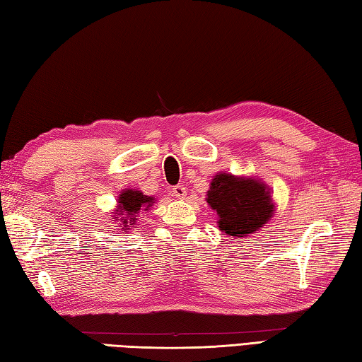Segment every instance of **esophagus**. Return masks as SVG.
<instances>
[{"label":"esophagus","instance_id":"esophagus-1","mask_svg":"<svg viewBox=\"0 0 362 362\" xmlns=\"http://www.w3.org/2000/svg\"><path fill=\"white\" fill-rule=\"evenodd\" d=\"M187 193H188V191H187V188L183 187V185H175V187L173 188V194H174L175 197H179V199L185 197Z\"/></svg>","mask_w":362,"mask_h":362}]
</instances>
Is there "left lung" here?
Listing matches in <instances>:
<instances>
[{
  "label": "left lung",
  "mask_w": 362,
  "mask_h": 362,
  "mask_svg": "<svg viewBox=\"0 0 362 362\" xmlns=\"http://www.w3.org/2000/svg\"><path fill=\"white\" fill-rule=\"evenodd\" d=\"M219 216V230L233 238L249 236L272 216L274 204L263 183L218 174L211 182L209 199Z\"/></svg>",
  "instance_id": "left-lung-1"
}]
</instances>
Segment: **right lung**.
I'll return each instance as SVG.
<instances>
[{"label":"right lung","mask_w":362,"mask_h":362,"mask_svg":"<svg viewBox=\"0 0 362 362\" xmlns=\"http://www.w3.org/2000/svg\"><path fill=\"white\" fill-rule=\"evenodd\" d=\"M153 199L149 196H143V193L140 191H134V189H127L124 191L119 196V214H124L130 221L129 224H134L136 216H138V211H140L143 206H151ZM127 219L122 221V224H126Z\"/></svg>","instance_id":"right-lung-1"}]
</instances>
